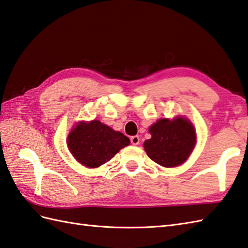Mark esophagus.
<instances>
[{
  "mask_svg": "<svg viewBox=\"0 0 248 248\" xmlns=\"http://www.w3.org/2000/svg\"><path fill=\"white\" fill-rule=\"evenodd\" d=\"M130 142H131V144H133V145H138L139 143H140V138H139V136H134V137H131V138H130Z\"/></svg>",
  "mask_w": 248,
  "mask_h": 248,
  "instance_id": "1",
  "label": "esophagus"
}]
</instances>
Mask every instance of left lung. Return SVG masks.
Instances as JSON below:
<instances>
[{"mask_svg": "<svg viewBox=\"0 0 248 248\" xmlns=\"http://www.w3.org/2000/svg\"><path fill=\"white\" fill-rule=\"evenodd\" d=\"M152 138L144 150L153 161L164 168L178 167L191 155L196 143L194 126L184 117L160 119L150 127Z\"/></svg>", "mask_w": 248, "mask_h": 248, "instance_id": "obj_1", "label": "left lung"}]
</instances>
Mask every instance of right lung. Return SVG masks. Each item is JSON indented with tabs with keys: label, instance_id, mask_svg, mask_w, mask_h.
I'll return each instance as SVG.
<instances>
[{
	"label": "right lung",
	"instance_id": "right-lung-1",
	"mask_svg": "<svg viewBox=\"0 0 248 248\" xmlns=\"http://www.w3.org/2000/svg\"><path fill=\"white\" fill-rule=\"evenodd\" d=\"M129 143L127 137L98 120L78 123L67 139L69 151L73 157L82 166L90 169L106 163Z\"/></svg>",
	"mask_w": 248,
	"mask_h": 248
}]
</instances>
